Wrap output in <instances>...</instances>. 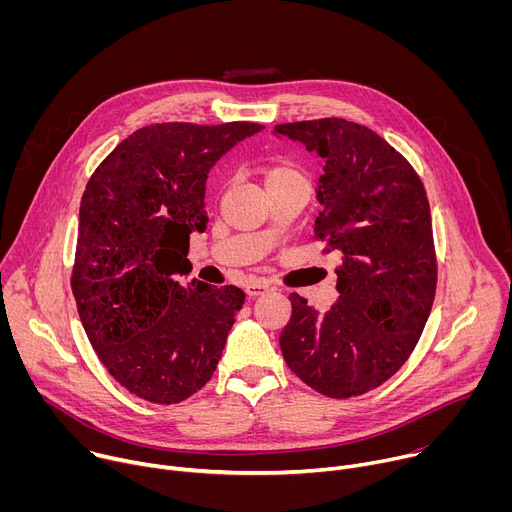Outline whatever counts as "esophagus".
Listing matches in <instances>:
<instances>
[{
	"label": "esophagus",
	"instance_id": "obj_1",
	"mask_svg": "<svg viewBox=\"0 0 512 512\" xmlns=\"http://www.w3.org/2000/svg\"><path fill=\"white\" fill-rule=\"evenodd\" d=\"M269 289H271V287H269L267 283H263V281H255V283H249V285L245 287L247 296H251V298H257V296H265Z\"/></svg>",
	"mask_w": 512,
	"mask_h": 512
}]
</instances>
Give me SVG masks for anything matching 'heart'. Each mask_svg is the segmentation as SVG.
Returning a JSON list of instances; mask_svg holds the SVG:
<instances>
[{
  "label": "heart",
  "mask_w": 512,
  "mask_h": 512,
  "mask_svg": "<svg viewBox=\"0 0 512 512\" xmlns=\"http://www.w3.org/2000/svg\"><path fill=\"white\" fill-rule=\"evenodd\" d=\"M289 178H302V172L289 162H279L267 170V184L277 180H289Z\"/></svg>",
  "instance_id": "obj_1"
}]
</instances>
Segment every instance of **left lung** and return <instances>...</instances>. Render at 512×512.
Instances as JSON below:
<instances>
[{
    "label": "left lung",
    "instance_id": "8db88e82",
    "mask_svg": "<svg viewBox=\"0 0 512 512\" xmlns=\"http://www.w3.org/2000/svg\"><path fill=\"white\" fill-rule=\"evenodd\" d=\"M322 158L314 235L338 249V300L324 314L291 294L279 334L287 367L322 395L346 399L393 377L413 352L435 296L425 188L369 127L346 119L275 125Z\"/></svg>",
    "mask_w": 512,
    "mask_h": 512
}]
</instances>
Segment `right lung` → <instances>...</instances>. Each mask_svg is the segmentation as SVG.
I'll use <instances>...</instances> for the list:
<instances>
[{
  "instance_id": "add662e5",
  "label": "right lung",
  "mask_w": 512,
  "mask_h": 512,
  "mask_svg": "<svg viewBox=\"0 0 512 512\" xmlns=\"http://www.w3.org/2000/svg\"><path fill=\"white\" fill-rule=\"evenodd\" d=\"M259 123H156L101 162L81 200L72 294L113 379L160 405L202 389L223 356L245 294L188 275L190 235L204 233L212 166Z\"/></svg>"
}]
</instances>
